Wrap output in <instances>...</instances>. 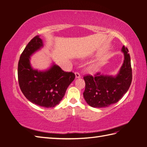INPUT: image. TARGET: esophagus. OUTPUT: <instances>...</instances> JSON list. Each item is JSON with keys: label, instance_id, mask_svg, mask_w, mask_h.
<instances>
[{"label": "esophagus", "instance_id": "1", "mask_svg": "<svg viewBox=\"0 0 147 147\" xmlns=\"http://www.w3.org/2000/svg\"><path fill=\"white\" fill-rule=\"evenodd\" d=\"M75 77H76L77 78H79L81 77L80 74L78 72H75Z\"/></svg>", "mask_w": 147, "mask_h": 147}]
</instances>
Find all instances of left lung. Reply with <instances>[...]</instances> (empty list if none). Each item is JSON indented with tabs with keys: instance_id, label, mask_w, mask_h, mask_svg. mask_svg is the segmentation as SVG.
<instances>
[{
	"instance_id": "8db88e82",
	"label": "left lung",
	"mask_w": 147,
	"mask_h": 147,
	"mask_svg": "<svg viewBox=\"0 0 147 147\" xmlns=\"http://www.w3.org/2000/svg\"><path fill=\"white\" fill-rule=\"evenodd\" d=\"M124 62L115 76L96 74L94 77H84V100L92 107L102 108L117 103L126 94L132 82V69L128 49L123 47Z\"/></svg>"
}]
</instances>
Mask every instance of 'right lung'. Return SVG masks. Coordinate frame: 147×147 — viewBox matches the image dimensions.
I'll return each mask as SVG.
<instances>
[{"label": "right lung", "instance_id": "1", "mask_svg": "<svg viewBox=\"0 0 147 147\" xmlns=\"http://www.w3.org/2000/svg\"><path fill=\"white\" fill-rule=\"evenodd\" d=\"M43 47L39 35L29 42L20 56L18 77L21 90L26 98L35 105L50 108L59 104L75 75L72 72H64L55 63L45 70L33 69L30 56Z\"/></svg>", "mask_w": 147, "mask_h": 147}]
</instances>
